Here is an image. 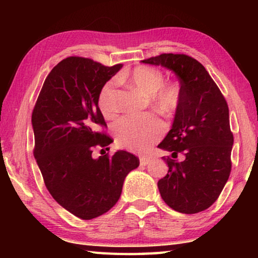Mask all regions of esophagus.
<instances>
[{
	"label": "esophagus",
	"instance_id": "esophagus-1",
	"mask_svg": "<svg viewBox=\"0 0 258 258\" xmlns=\"http://www.w3.org/2000/svg\"><path fill=\"white\" fill-rule=\"evenodd\" d=\"M149 161H150V158L149 157H140V164H141L142 166H146V165H148L149 164Z\"/></svg>",
	"mask_w": 258,
	"mask_h": 258
}]
</instances>
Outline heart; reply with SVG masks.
<instances>
[{
	"label": "heart",
	"instance_id": "obj_1",
	"mask_svg": "<svg viewBox=\"0 0 258 258\" xmlns=\"http://www.w3.org/2000/svg\"><path fill=\"white\" fill-rule=\"evenodd\" d=\"M118 81H128L133 86L151 95L152 107L166 117H172L180 107L181 87L175 83H164L165 76L159 69L138 66L128 75L119 76ZM98 103L106 118L111 119L119 112L118 93L115 81H109L102 86ZM113 131L119 146L132 151L145 152L161 138L164 125L154 113H130L117 121Z\"/></svg>",
	"mask_w": 258,
	"mask_h": 258
}]
</instances>
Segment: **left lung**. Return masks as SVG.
<instances>
[{"mask_svg":"<svg viewBox=\"0 0 258 258\" xmlns=\"http://www.w3.org/2000/svg\"><path fill=\"white\" fill-rule=\"evenodd\" d=\"M171 69L180 80L182 100L160 149L168 172L158 181L166 205L183 214L203 212L216 202L230 176L233 134L229 107L202 63L186 54L163 53L142 60ZM178 153L185 160H174Z\"/></svg>","mask_w":258,"mask_h":258,"instance_id":"8db88e82","label":"left lung"}]
</instances>
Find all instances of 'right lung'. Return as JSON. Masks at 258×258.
Returning a JSON list of instances; mask_svg holds the SVG:
<instances>
[{"mask_svg":"<svg viewBox=\"0 0 258 258\" xmlns=\"http://www.w3.org/2000/svg\"><path fill=\"white\" fill-rule=\"evenodd\" d=\"M121 68L92 59L68 56L45 78L32 113L34 157L46 189L56 203L82 220L115 206L127 174L140 160L127 151L100 156L111 138L98 131L107 124L98 106L102 86Z\"/></svg>","mask_w":258,"mask_h":258,"instance_id":"right-lung-1","label":"right lung"}]
</instances>
